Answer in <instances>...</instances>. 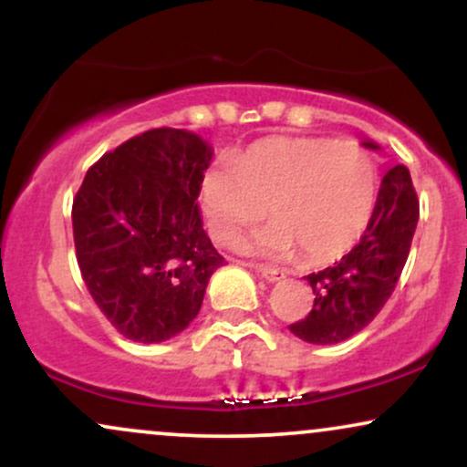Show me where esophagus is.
I'll list each match as a JSON object with an SVG mask.
<instances>
[{"label":"esophagus","instance_id":"esophagus-1","mask_svg":"<svg viewBox=\"0 0 467 467\" xmlns=\"http://www.w3.org/2000/svg\"><path fill=\"white\" fill-rule=\"evenodd\" d=\"M252 267H254V270L259 272V275L264 276L267 283H276V281H281L283 276H285L281 270H275V267H265V265H252Z\"/></svg>","mask_w":467,"mask_h":467}]
</instances>
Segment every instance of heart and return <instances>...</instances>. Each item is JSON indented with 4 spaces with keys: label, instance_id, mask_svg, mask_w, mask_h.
Here are the masks:
<instances>
[{
    "label": "heart",
    "instance_id": "b5f03b06",
    "mask_svg": "<svg viewBox=\"0 0 467 467\" xmlns=\"http://www.w3.org/2000/svg\"><path fill=\"white\" fill-rule=\"evenodd\" d=\"M202 203L219 244H239L245 228L264 222L244 248L287 259L298 250L312 265L349 252L371 223L379 173L362 144L329 138L275 136L254 142L237 162H215L202 178Z\"/></svg>",
    "mask_w": 467,
    "mask_h": 467
}]
</instances>
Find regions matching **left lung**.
<instances>
[{
    "mask_svg": "<svg viewBox=\"0 0 467 467\" xmlns=\"http://www.w3.org/2000/svg\"><path fill=\"white\" fill-rule=\"evenodd\" d=\"M367 147L378 149L371 142ZM420 219V200L404 164L393 166L379 186L378 206L360 244L336 265L307 276L314 307L289 331L312 345H336L362 331L382 312L409 259Z\"/></svg>",
    "mask_w": 467,
    "mask_h": 467,
    "instance_id": "8db88e82",
    "label": "left lung"
}]
</instances>
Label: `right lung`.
Wrapping results in <instances>:
<instances>
[{
    "mask_svg": "<svg viewBox=\"0 0 467 467\" xmlns=\"http://www.w3.org/2000/svg\"><path fill=\"white\" fill-rule=\"evenodd\" d=\"M211 158L195 133L158 127L89 166L74 197L80 276L111 327L133 342L184 331L223 265L197 203Z\"/></svg>",
    "mask_w": 467,
    "mask_h": 467,
    "instance_id": "obj_1",
    "label": "right lung"
}]
</instances>
